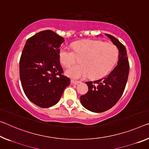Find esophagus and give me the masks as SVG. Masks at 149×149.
Listing matches in <instances>:
<instances>
[{
  "label": "esophagus",
  "mask_w": 149,
  "mask_h": 149,
  "mask_svg": "<svg viewBox=\"0 0 149 149\" xmlns=\"http://www.w3.org/2000/svg\"><path fill=\"white\" fill-rule=\"evenodd\" d=\"M80 81H75V80L74 79H72L71 80V83H72V84H74V85H77V84H79Z\"/></svg>",
  "instance_id": "esophagus-1"
}]
</instances>
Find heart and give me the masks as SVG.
Wrapping results in <instances>:
<instances>
[{"instance_id":"1","label":"heart","mask_w":149,"mask_h":149,"mask_svg":"<svg viewBox=\"0 0 149 149\" xmlns=\"http://www.w3.org/2000/svg\"><path fill=\"white\" fill-rule=\"evenodd\" d=\"M72 50L67 47L59 52V60L64 67H69L79 58V63L65 70V75L74 79L83 78L89 74L93 79L101 78L111 72L118 62L119 49L109 42L84 40L72 44Z\"/></svg>"}]
</instances>
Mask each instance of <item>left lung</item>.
<instances>
[{"label": "left lung", "mask_w": 149, "mask_h": 149, "mask_svg": "<svg viewBox=\"0 0 149 149\" xmlns=\"http://www.w3.org/2000/svg\"><path fill=\"white\" fill-rule=\"evenodd\" d=\"M119 49L117 65L107 76L93 81H87L88 91L80 97V101L87 110L94 113L107 111L116 104L125 88L129 63L125 47L111 35L105 34Z\"/></svg>", "instance_id": "obj_1"}]
</instances>
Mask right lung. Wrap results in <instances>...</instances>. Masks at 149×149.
<instances>
[{"mask_svg": "<svg viewBox=\"0 0 149 149\" xmlns=\"http://www.w3.org/2000/svg\"><path fill=\"white\" fill-rule=\"evenodd\" d=\"M63 42V37L46 30L28 38L24 47L19 65L21 84L28 100L40 107L56 105L70 84L59 60Z\"/></svg>", "mask_w": 149, "mask_h": 149, "instance_id": "obj_1", "label": "right lung"}]
</instances>
